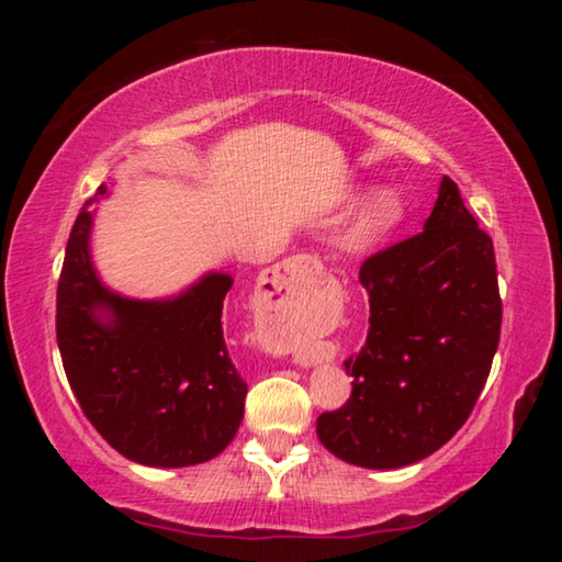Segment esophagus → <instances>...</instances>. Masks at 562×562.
<instances>
[{
    "mask_svg": "<svg viewBox=\"0 0 562 562\" xmlns=\"http://www.w3.org/2000/svg\"><path fill=\"white\" fill-rule=\"evenodd\" d=\"M322 280V262L312 255H297V258L288 260L280 268H274L270 274V284L274 300L280 302H302L307 300ZM300 364H310V359L304 355H297Z\"/></svg>",
    "mask_w": 562,
    "mask_h": 562,
    "instance_id": "34e87169",
    "label": "esophagus"
}]
</instances>
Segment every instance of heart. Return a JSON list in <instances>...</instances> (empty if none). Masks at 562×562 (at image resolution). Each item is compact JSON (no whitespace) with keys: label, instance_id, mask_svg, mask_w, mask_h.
<instances>
[{"label":"heart","instance_id":"1","mask_svg":"<svg viewBox=\"0 0 562 562\" xmlns=\"http://www.w3.org/2000/svg\"><path fill=\"white\" fill-rule=\"evenodd\" d=\"M404 221V201L392 188L376 190L369 201L361 205V211L351 217L347 227V240L351 245H372L382 240L398 223Z\"/></svg>","mask_w":562,"mask_h":562}]
</instances>
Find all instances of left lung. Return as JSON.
Returning a JSON list of instances; mask_svg holds the SVG:
<instances>
[{
  "instance_id": "8db88e82",
  "label": "left lung",
  "mask_w": 562,
  "mask_h": 562,
  "mask_svg": "<svg viewBox=\"0 0 562 562\" xmlns=\"http://www.w3.org/2000/svg\"><path fill=\"white\" fill-rule=\"evenodd\" d=\"M369 335L345 361L351 396L317 418L322 446L361 469H402L461 429L486 384L501 337L491 237L441 178L424 231L369 258Z\"/></svg>"
}]
</instances>
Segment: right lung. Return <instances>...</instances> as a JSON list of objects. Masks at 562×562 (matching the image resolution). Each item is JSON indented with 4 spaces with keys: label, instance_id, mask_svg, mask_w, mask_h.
<instances>
[{
    "label": "right lung",
    "instance_id": "1",
    "mask_svg": "<svg viewBox=\"0 0 562 562\" xmlns=\"http://www.w3.org/2000/svg\"><path fill=\"white\" fill-rule=\"evenodd\" d=\"M66 243L56 341L76 402L126 459L183 469L215 459L240 429L247 384L227 355L223 302L233 278L205 272L173 297L136 300L103 284L91 260V203Z\"/></svg>",
    "mask_w": 562,
    "mask_h": 562
}]
</instances>
